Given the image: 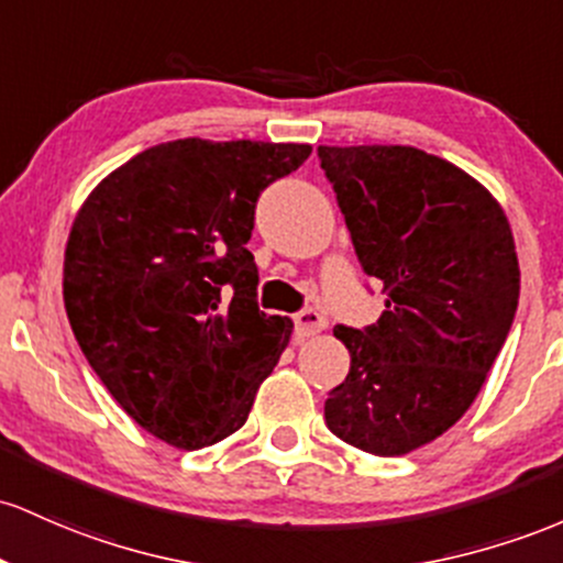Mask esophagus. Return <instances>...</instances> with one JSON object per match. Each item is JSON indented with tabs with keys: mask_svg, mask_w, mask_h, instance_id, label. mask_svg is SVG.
Returning a JSON list of instances; mask_svg holds the SVG:
<instances>
[{
	"mask_svg": "<svg viewBox=\"0 0 563 563\" xmlns=\"http://www.w3.org/2000/svg\"><path fill=\"white\" fill-rule=\"evenodd\" d=\"M324 327H327V316L313 311V308H306V311L295 316V334H298L300 340L313 338V334H319Z\"/></svg>",
	"mask_w": 563,
	"mask_h": 563,
	"instance_id": "34e87169",
	"label": "esophagus"
}]
</instances>
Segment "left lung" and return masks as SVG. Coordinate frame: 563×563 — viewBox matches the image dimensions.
Instances as JSON below:
<instances>
[{"label": "left lung", "mask_w": 563, "mask_h": 563, "mask_svg": "<svg viewBox=\"0 0 563 563\" xmlns=\"http://www.w3.org/2000/svg\"><path fill=\"white\" fill-rule=\"evenodd\" d=\"M364 271L385 311L366 330L334 327L349 377L324 404L330 431L399 457L468 412L519 306V255L500 201L415 145H319Z\"/></svg>", "instance_id": "obj_1"}]
</instances>
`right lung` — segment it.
Returning a JSON list of instances; mask_svg holds the SVG:
<instances>
[{
  "mask_svg": "<svg viewBox=\"0 0 563 563\" xmlns=\"http://www.w3.org/2000/svg\"><path fill=\"white\" fill-rule=\"evenodd\" d=\"M308 143L180 141L145 148L79 207L63 302L119 407L178 450L236 433L292 338L257 308L255 201Z\"/></svg>",
  "mask_w": 563,
  "mask_h": 563,
  "instance_id": "add662e5",
  "label": "right lung"
}]
</instances>
